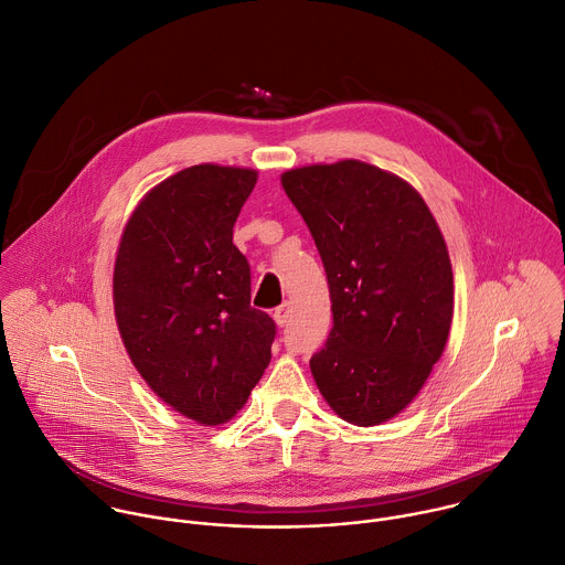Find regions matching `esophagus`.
Here are the masks:
<instances>
[{
    "label": "esophagus",
    "mask_w": 565,
    "mask_h": 565,
    "mask_svg": "<svg viewBox=\"0 0 565 565\" xmlns=\"http://www.w3.org/2000/svg\"><path fill=\"white\" fill-rule=\"evenodd\" d=\"M275 321H277V326H288V321H290V317H292V306L286 301V303H281L277 310H275Z\"/></svg>",
    "instance_id": "esophagus-1"
}]
</instances>
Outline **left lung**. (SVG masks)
Instances as JSON below:
<instances>
[{
    "label": "left lung",
    "instance_id": "1",
    "mask_svg": "<svg viewBox=\"0 0 565 565\" xmlns=\"http://www.w3.org/2000/svg\"><path fill=\"white\" fill-rule=\"evenodd\" d=\"M308 224L332 299V330L310 359L319 392L348 423L401 414L443 356L454 319L445 237L414 186L359 160L281 175Z\"/></svg>",
    "mask_w": 565,
    "mask_h": 565
}]
</instances>
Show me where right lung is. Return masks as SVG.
<instances>
[{
	"mask_svg": "<svg viewBox=\"0 0 565 565\" xmlns=\"http://www.w3.org/2000/svg\"><path fill=\"white\" fill-rule=\"evenodd\" d=\"M257 173L195 164L131 213L114 266V312L127 354L175 412L222 425L270 363L275 321L250 306V266L233 244Z\"/></svg>",
	"mask_w": 565,
	"mask_h": 565,
	"instance_id": "right-lung-1",
	"label": "right lung"
}]
</instances>
